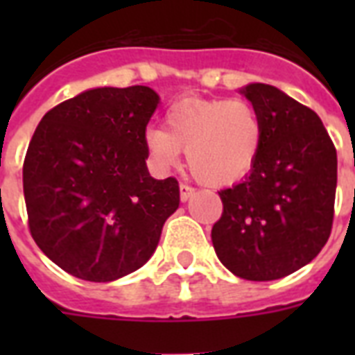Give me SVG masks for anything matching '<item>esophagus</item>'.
Here are the masks:
<instances>
[{
	"label": "esophagus",
	"instance_id": "esophagus-1",
	"mask_svg": "<svg viewBox=\"0 0 355 355\" xmlns=\"http://www.w3.org/2000/svg\"><path fill=\"white\" fill-rule=\"evenodd\" d=\"M195 195V188L193 186H188V184H180V200L186 202L188 199H191Z\"/></svg>",
	"mask_w": 355,
	"mask_h": 355
}]
</instances>
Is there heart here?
<instances>
[{"label": "heart", "instance_id": "b5f03b06", "mask_svg": "<svg viewBox=\"0 0 355 355\" xmlns=\"http://www.w3.org/2000/svg\"><path fill=\"white\" fill-rule=\"evenodd\" d=\"M166 130L150 128L145 145L160 169L175 167L182 150L189 171L206 186H230L250 173L263 145V119L245 99L186 97L166 112Z\"/></svg>", "mask_w": 355, "mask_h": 355}]
</instances>
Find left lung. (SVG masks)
I'll return each instance as SVG.
<instances>
[{
	"mask_svg": "<svg viewBox=\"0 0 355 355\" xmlns=\"http://www.w3.org/2000/svg\"><path fill=\"white\" fill-rule=\"evenodd\" d=\"M239 92L263 119V145L250 175L219 191L211 243L239 278L278 280L309 263L330 237L337 153L311 108L270 85Z\"/></svg>",
	"mask_w": 355,
	"mask_h": 355,
	"instance_id": "1",
	"label": "left lung"
}]
</instances>
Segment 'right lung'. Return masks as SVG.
Segmentation results:
<instances>
[{
    "instance_id": "add662e5",
    "label": "right lung",
    "mask_w": 355,
    "mask_h": 355,
    "mask_svg": "<svg viewBox=\"0 0 355 355\" xmlns=\"http://www.w3.org/2000/svg\"><path fill=\"white\" fill-rule=\"evenodd\" d=\"M158 103L149 86L86 90L51 108L31 138V236L80 280L112 282L139 269L177 211L178 182L156 180L145 164V128Z\"/></svg>"
}]
</instances>
